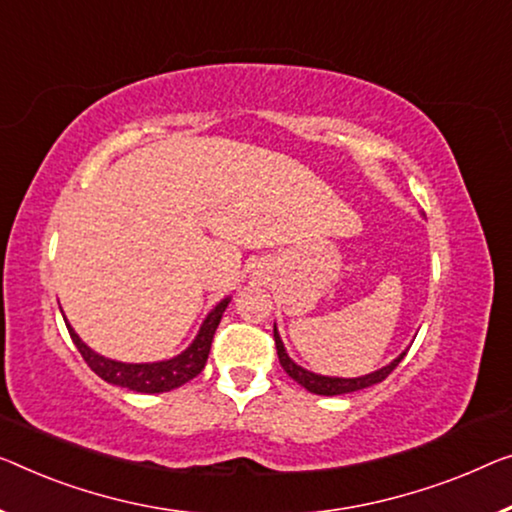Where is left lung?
Segmentation results:
<instances>
[{
  "label": "left lung",
  "instance_id": "8db88e82",
  "mask_svg": "<svg viewBox=\"0 0 512 512\" xmlns=\"http://www.w3.org/2000/svg\"><path fill=\"white\" fill-rule=\"evenodd\" d=\"M273 340H276V349H278V358H280L282 370H285L287 375L296 381V384H301L305 391H310L315 395H345V393L361 391V388L375 386V384H379V381H384L388 375H391V372L398 368V363L402 361V358L407 356V349H404V352L398 358H393V361L384 365V368H379V370L370 372V375H363V377H326V375H315V372L301 368L299 363H294L292 358H289L287 349L280 340V333H278L276 324H273Z\"/></svg>",
  "mask_w": 512,
  "mask_h": 512
}]
</instances>
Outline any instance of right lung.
I'll use <instances>...</instances> for the list:
<instances>
[{
    "label": "right lung",
    "instance_id": "1",
    "mask_svg": "<svg viewBox=\"0 0 512 512\" xmlns=\"http://www.w3.org/2000/svg\"><path fill=\"white\" fill-rule=\"evenodd\" d=\"M230 301L232 299L227 296V299L220 301L216 308L209 312L207 319H204L200 326V331H197L195 340L190 342L181 354L167 358V361H154V363H124V361H112V358L96 354L94 349L87 347L80 335L73 331V326L68 324L66 317L64 322L75 342V347H78V352L98 377L108 381V384L128 388V391H135V393H165V391H172V388L183 386L186 381L197 377L204 370L211 352L213 333H216L220 317H223V312L227 305H230Z\"/></svg>",
    "mask_w": 512,
    "mask_h": 512
}]
</instances>
